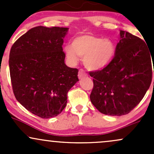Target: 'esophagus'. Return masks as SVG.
I'll list each match as a JSON object with an SVG mask.
<instances>
[{
	"instance_id": "34e87169",
	"label": "esophagus",
	"mask_w": 154,
	"mask_h": 154,
	"mask_svg": "<svg viewBox=\"0 0 154 154\" xmlns=\"http://www.w3.org/2000/svg\"><path fill=\"white\" fill-rule=\"evenodd\" d=\"M86 76H87V74L85 73V72L84 70L82 69L79 70V72H78V77H79V79L82 78V77H86Z\"/></svg>"
}]
</instances>
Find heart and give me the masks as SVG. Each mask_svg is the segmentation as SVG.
Here are the masks:
<instances>
[{
    "label": "heart",
    "mask_w": 154,
    "mask_h": 154,
    "mask_svg": "<svg viewBox=\"0 0 154 154\" xmlns=\"http://www.w3.org/2000/svg\"><path fill=\"white\" fill-rule=\"evenodd\" d=\"M66 57L77 62L83 56V63L90 70H100L111 62L116 52L114 43L109 39H102L90 33L80 35L72 40V45L64 47Z\"/></svg>",
    "instance_id": "b5f03b06"
}]
</instances>
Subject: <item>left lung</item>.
Wrapping results in <instances>:
<instances>
[{"instance_id":"obj_1","label":"left lung","mask_w":154,"mask_h":154,"mask_svg":"<svg viewBox=\"0 0 154 154\" xmlns=\"http://www.w3.org/2000/svg\"><path fill=\"white\" fill-rule=\"evenodd\" d=\"M138 37L120 30V40L111 62L91 72L93 88L90 98L100 113L111 116L128 114L138 104L152 81L154 51Z\"/></svg>"}]
</instances>
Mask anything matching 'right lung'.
<instances>
[{"instance_id": "right-lung-1", "label": "right lung", "mask_w": 154, "mask_h": 154, "mask_svg": "<svg viewBox=\"0 0 154 154\" xmlns=\"http://www.w3.org/2000/svg\"><path fill=\"white\" fill-rule=\"evenodd\" d=\"M69 28L38 26L12 45L9 70L14 94L26 110L43 119L58 116L78 69L65 64L63 38Z\"/></svg>"}]
</instances>
